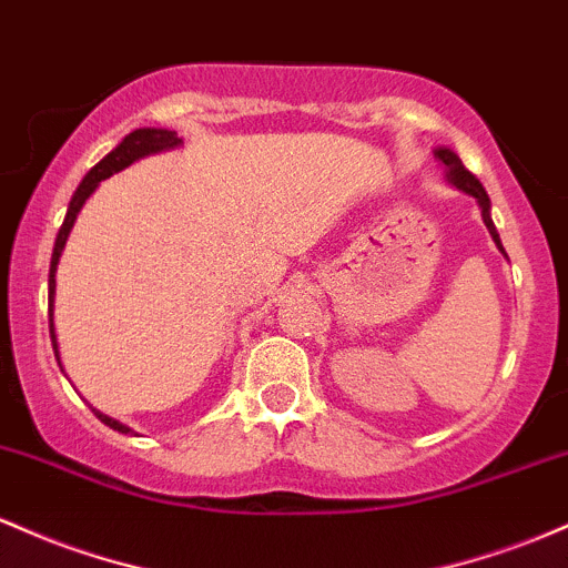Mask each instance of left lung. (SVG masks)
I'll return each instance as SVG.
<instances>
[{
	"instance_id": "8db88e82",
	"label": "left lung",
	"mask_w": 568,
	"mask_h": 568,
	"mask_svg": "<svg viewBox=\"0 0 568 568\" xmlns=\"http://www.w3.org/2000/svg\"><path fill=\"white\" fill-rule=\"evenodd\" d=\"M435 158H437L439 163H443V169H445V180H448L450 184H454L456 190H462V193L473 195V199L477 201V206H480V214H483V222H486V227H488L490 239H494L496 250H499V252L505 254V257H507L505 246H501L499 233H496L494 220H490V199H488L486 187H483V184H480V180H477V176L473 174V171L464 169L462 158H458L454 150H448V146H437V150H435Z\"/></svg>"
}]
</instances>
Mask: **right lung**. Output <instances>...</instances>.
Listing matches in <instances>:
<instances>
[{"instance_id": "1", "label": "right lung", "mask_w": 568, "mask_h": 568, "mask_svg": "<svg viewBox=\"0 0 568 568\" xmlns=\"http://www.w3.org/2000/svg\"><path fill=\"white\" fill-rule=\"evenodd\" d=\"M176 146H182V139L176 136V131H169V129H136L131 131L129 136L123 139L118 146H114L112 152H106L104 158H101L99 163L93 165L91 171H88L85 176H82L80 187L74 190L72 201H69V209H67V216H63V225L59 227V235H55V246H53V257H50V276H48V322H50V341H53V352H55V359H59V367H61V356H59V337H55V327H53V308H55V271H59V260L63 254V246H67L69 241V233H72L74 222H78V214L80 209L85 206V201L91 199L95 193V187H99L101 182L110 180L112 174H118V171L129 169L131 163L142 161L146 155H158V152H169V150H176ZM95 418H99L101 424H106L110 429L120 432V435H133L131 426L120 424L118 418L106 416V413L95 410Z\"/></svg>"}]
</instances>
